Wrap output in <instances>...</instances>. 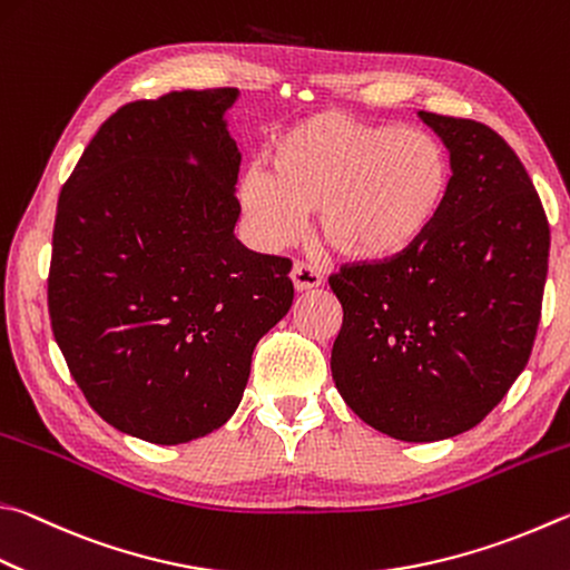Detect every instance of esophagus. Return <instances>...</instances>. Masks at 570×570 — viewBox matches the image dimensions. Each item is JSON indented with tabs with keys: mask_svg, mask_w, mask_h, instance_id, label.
Here are the masks:
<instances>
[{
	"mask_svg": "<svg viewBox=\"0 0 570 570\" xmlns=\"http://www.w3.org/2000/svg\"><path fill=\"white\" fill-rule=\"evenodd\" d=\"M292 282L296 292H312L321 284V274L312 264H304V262H296L292 266Z\"/></svg>",
	"mask_w": 570,
	"mask_h": 570,
	"instance_id": "34e87169",
	"label": "esophagus"
}]
</instances>
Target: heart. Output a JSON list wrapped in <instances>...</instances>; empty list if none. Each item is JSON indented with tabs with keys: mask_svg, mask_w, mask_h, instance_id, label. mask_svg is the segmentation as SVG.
<instances>
[{
	"mask_svg": "<svg viewBox=\"0 0 570 570\" xmlns=\"http://www.w3.org/2000/svg\"><path fill=\"white\" fill-rule=\"evenodd\" d=\"M268 167L246 169L239 199L256 239L286 246L318 212L321 239L361 266L401 262L429 239L451 196L446 149L421 129L316 114L268 149Z\"/></svg>",
	"mask_w": 570,
	"mask_h": 570,
	"instance_id": "b5f03b06",
	"label": "heart"
}]
</instances>
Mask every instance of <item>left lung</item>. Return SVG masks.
<instances>
[{
  "label": "left lung",
  "mask_w": 570,
  "mask_h": 570,
  "mask_svg": "<svg viewBox=\"0 0 570 570\" xmlns=\"http://www.w3.org/2000/svg\"><path fill=\"white\" fill-rule=\"evenodd\" d=\"M451 154V196L416 252L328 278L344 308L331 348L341 399L399 441L481 423L529 364L548 274L546 212L529 171L473 119L419 111Z\"/></svg>",
  "instance_id": "8db88e82"
}]
</instances>
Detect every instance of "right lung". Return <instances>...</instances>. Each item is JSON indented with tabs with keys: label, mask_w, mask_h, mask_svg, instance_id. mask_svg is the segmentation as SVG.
I'll use <instances>...</instances> for the list:
<instances>
[{
	"label": "right lung",
	"mask_w": 570,
	"mask_h": 570,
	"mask_svg": "<svg viewBox=\"0 0 570 570\" xmlns=\"http://www.w3.org/2000/svg\"><path fill=\"white\" fill-rule=\"evenodd\" d=\"M236 89L124 105L61 186L51 331L89 406L161 446L234 416L252 354L294 302L284 256L236 239Z\"/></svg>",
	"instance_id": "right-lung-1"
}]
</instances>
